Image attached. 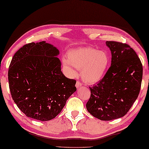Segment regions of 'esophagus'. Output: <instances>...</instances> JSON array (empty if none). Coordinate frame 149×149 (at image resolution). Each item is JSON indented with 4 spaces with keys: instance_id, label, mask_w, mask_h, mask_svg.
Returning <instances> with one entry per match:
<instances>
[{
    "instance_id": "1",
    "label": "esophagus",
    "mask_w": 149,
    "mask_h": 149,
    "mask_svg": "<svg viewBox=\"0 0 149 149\" xmlns=\"http://www.w3.org/2000/svg\"><path fill=\"white\" fill-rule=\"evenodd\" d=\"M82 84L79 81H77L76 82V87L77 88H79L80 87H81Z\"/></svg>"
}]
</instances>
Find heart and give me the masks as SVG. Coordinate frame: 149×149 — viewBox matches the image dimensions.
I'll use <instances>...</instances> for the list:
<instances>
[{
  "mask_svg": "<svg viewBox=\"0 0 149 149\" xmlns=\"http://www.w3.org/2000/svg\"><path fill=\"white\" fill-rule=\"evenodd\" d=\"M63 64L71 75L77 74L81 70V76L85 81L95 84L105 74L109 58L105 51H99L93 48H79L70 50L68 58H63Z\"/></svg>",
  "mask_w": 149,
  "mask_h": 149,
  "instance_id": "b5f03b06",
  "label": "heart"
}]
</instances>
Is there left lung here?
Masks as SVG:
<instances>
[{
    "label": "left lung",
    "mask_w": 149,
    "mask_h": 149,
    "mask_svg": "<svg viewBox=\"0 0 149 149\" xmlns=\"http://www.w3.org/2000/svg\"><path fill=\"white\" fill-rule=\"evenodd\" d=\"M106 44L111 52V65L97 84L89 87L86 108L93 117L111 121L125 115L138 97L143 65L129 45L115 41Z\"/></svg>",
    "instance_id": "8db88e82"
}]
</instances>
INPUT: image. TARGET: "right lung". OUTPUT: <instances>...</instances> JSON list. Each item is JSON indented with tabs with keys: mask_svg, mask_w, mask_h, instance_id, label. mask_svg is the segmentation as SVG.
<instances>
[{
	"mask_svg": "<svg viewBox=\"0 0 149 149\" xmlns=\"http://www.w3.org/2000/svg\"><path fill=\"white\" fill-rule=\"evenodd\" d=\"M58 54L56 47L42 41L25 44L12 59L8 72L10 91L28 117L42 121L54 119L76 91V81L61 71Z\"/></svg>",
	"mask_w": 149,
	"mask_h": 149,
	"instance_id": "obj_1",
	"label": "right lung"
}]
</instances>
